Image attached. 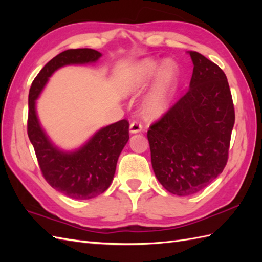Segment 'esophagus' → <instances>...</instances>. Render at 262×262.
Here are the masks:
<instances>
[{
    "label": "esophagus",
    "mask_w": 262,
    "mask_h": 262,
    "mask_svg": "<svg viewBox=\"0 0 262 262\" xmlns=\"http://www.w3.org/2000/svg\"><path fill=\"white\" fill-rule=\"evenodd\" d=\"M129 129L132 134H136V133H140L143 129V125L141 124L140 121L134 120L129 126Z\"/></svg>",
    "instance_id": "1"
}]
</instances>
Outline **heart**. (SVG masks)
<instances>
[{"label": "heart", "instance_id": "b5f03b06", "mask_svg": "<svg viewBox=\"0 0 262 262\" xmlns=\"http://www.w3.org/2000/svg\"><path fill=\"white\" fill-rule=\"evenodd\" d=\"M161 64L157 60L146 59L142 62L133 72L127 81L126 89L128 92H140L145 88L152 77L157 74ZM176 77V66L172 63H166L161 70L158 81L155 83L152 92L147 97L144 108L146 114L157 117L162 115L168 108L169 90Z\"/></svg>", "mask_w": 262, "mask_h": 262}]
</instances>
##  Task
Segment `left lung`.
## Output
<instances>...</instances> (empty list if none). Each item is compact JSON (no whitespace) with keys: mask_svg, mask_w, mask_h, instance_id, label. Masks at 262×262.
Here are the masks:
<instances>
[{"mask_svg":"<svg viewBox=\"0 0 262 262\" xmlns=\"http://www.w3.org/2000/svg\"><path fill=\"white\" fill-rule=\"evenodd\" d=\"M189 55V90L147 132L154 173L177 196L203 190L223 172L235 121L224 72L202 54Z\"/></svg>","mask_w":262,"mask_h":262,"instance_id":"left-lung-1","label":"left lung"}]
</instances>
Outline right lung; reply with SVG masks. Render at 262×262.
<instances>
[{
	"mask_svg": "<svg viewBox=\"0 0 262 262\" xmlns=\"http://www.w3.org/2000/svg\"><path fill=\"white\" fill-rule=\"evenodd\" d=\"M100 57L101 54L91 48L69 49L58 54L35 77L28 98V136L42 177L57 191L74 199H91L109 188L117 161L129 140V122L122 119L103 127L77 151L63 152L49 141L40 127L36 100L56 70L65 65L93 63Z\"/></svg>",
	"mask_w": 262,
	"mask_h": 262,
	"instance_id": "obj_1",
	"label": "right lung"
}]
</instances>
